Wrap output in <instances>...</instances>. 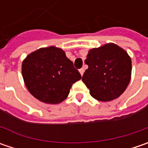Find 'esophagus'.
Wrapping results in <instances>:
<instances>
[{
	"instance_id": "esophagus-1",
	"label": "esophagus",
	"mask_w": 148,
	"mask_h": 148,
	"mask_svg": "<svg viewBox=\"0 0 148 148\" xmlns=\"http://www.w3.org/2000/svg\"><path fill=\"white\" fill-rule=\"evenodd\" d=\"M79 71H80L81 75H82V76H83V73H84V71H85V70H84L83 68H81V69L79 70Z\"/></svg>"
}]
</instances>
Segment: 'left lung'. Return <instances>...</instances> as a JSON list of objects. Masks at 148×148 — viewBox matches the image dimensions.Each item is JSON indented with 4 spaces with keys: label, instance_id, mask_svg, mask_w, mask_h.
Masks as SVG:
<instances>
[{
    "label": "left lung",
    "instance_id": "left-lung-1",
    "mask_svg": "<svg viewBox=\"0 0 148 148\" xmlns=\"http://www.w3.org/2000/svg\"><path fill=\"white\" fill-rule=\"evenodd\" d=\"M85 62L88 69L82 82L93 98L110 101L126 90L131 79L132 62L125 50L114 43H107L90 49Z\"/></svg>",
    "mask_w": 148,
    "mask_h": 148
}]
</instances>
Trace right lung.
<instances>
[{
    "label": "right lung",
    "instance_id": "obj_1",
    "mask_svg": "<svg viewBox=\"0 0 148 148\" xmlns=\"http://www.w3.org/2000/svg\"><path fill=\"white\" fill-rule=\"evenodd\" d=\"M22 76L30 94L47 104L63 101L72 84L82 78L65 52L53 46L29 54L22 63Z\"/></svg>",
    "mask_w": 148,
    "mask_h": 148
}]
</instances>
